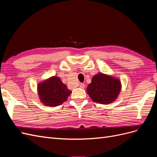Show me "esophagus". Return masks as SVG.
<instances>
[{"label": "esophagus", "instance_id": "esophagus-1", "mask_svg": "<svg viewBox=\"0 0 157 157\" xmlns=\"http://www.w3.org/2000/svg\"><path fill=\"white\" fill-rule=\"evenodd\" d=\"M79 87H80V88L84 89V88H85V84H83V83H80V86H79Z\"/></svg>", "mask_w": 157, "mask_h": 157}]
</instances>
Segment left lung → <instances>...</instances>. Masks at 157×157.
Segmentation results:
<instances>
[{
    "label": "left lung",
    "mask_w": 157,
    "mask_h": 157,
    "mask_svg": "<svg viewBox=\"0 0 157 157\" xmlns=\"http://www.w3.org/2000/svg\"><path fill=\"white\" fill-rule=\"evenodd\" d=\"M121 88L120 80L110 76L99 73L94 76L87 88V93L98 103L109 104L117 99Z\"/></svg>",
    "instance_id": "1"
}]
</instances>
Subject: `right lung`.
<instances>
[{
  "label": "right lung",
  "mask_w": 157,
  "mask_h": 157,
  "mask_svg": "<svg viewBox=\"0 0 157 157\" xmlns=\"http://www.w3.org/2000/svg\"><path fill=\"white\" fill-rule=\"evenodd\" d=\"M38 92L41 101L46 106L51 107L61 105L71 93L58 77H51L39 84Z\"/></svg>",
  "instance_id": "obj_1"
}]
</instances>
